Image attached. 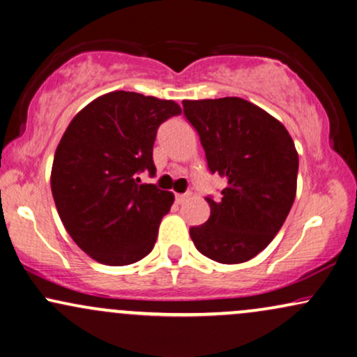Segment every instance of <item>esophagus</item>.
Listing matches in <instances>:
<instances>
[{"label": "esophagus", "mask_w": 357, "mask_h": 357, "mask_svg": "<svg viewBox=\"0 0 357 357\" xmlns=\"http://www.w3.org/2000/svg\"><path fill=\"white\" fill-rule=\"evenodd\" d=\"M188 196H190V195H188V192H183V195H176V203H178V204L184 203V199H186Z\"/></svg>", "instance_id": "obj_1"}]
</instances>
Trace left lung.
Segmentation results:
<instances>
[{"label": "left lung", "mask_w": 357, "mask_h": 357, "mask_svg": "<svg viewBox=\"0 0 357 357\" xmlns=\"http://www.w3.org/2000/svg\"><path fill=\"white\" fill-rule=\"evenodd\" d=\"M213 174L226 178L211 216L190 227L201 255L238 264L259 255L284 225L296 197L299 158L276 118L243 98L183 101Z\"/></svg>", "instance_id": "8db88e82"}]
</instances>
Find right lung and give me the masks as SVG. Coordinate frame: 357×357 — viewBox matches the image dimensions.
<instances>
[{"label":"right lung","mask_w":357,"mask_h":357,"mask_svg":"<svg viewBox=\"0 0 357 357\" xmlns=\"http://www.w3.org/2000/svg\"><path fill=\"white\" fill-rule=\"evenodd\" d=\"M181 108L131 91H113L73 118L54 153L51 191L64 227L98 263L126 266L153 251L173 192L141 184L156 173L158 128Z\"/></svg>","instance_id":"right-lung-1"}]
</instances>
